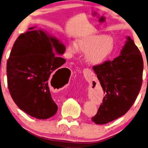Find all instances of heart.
Segmentation results:
<instances>
[{
    "mask_svg": "<svg viewBox=\"0 0 148 148\" xmlns=\"http://www.w3.org/2000/svg\"><path fill=\"white\" fill-rule=\"evenodd\" d=\"M114 49L113 38L105 34L84 36L77 42L70 41L67 45V52L70 55H76L80 51L86 54V62L93 66L105 63L113 55Z\"/></svg>",
    "mask_w": 148,
    "mask_h": 148,
    "instance_id": "1",
    "label": "heart"
}]
</instances>
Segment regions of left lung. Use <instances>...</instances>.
<instances>
[{"label": "left lung", "mask_w": 148, "mask_h": 148, "mask_svg": "<svg viewBox=\"0 0 148 148\" xmlns=\"http://www.w3.org/2000/svg\"><path fill=\"white\" fill-rule=\"evenodd\" d=\"M126 39L119 57L93 67L105 93L97 114L91 118L97 125L107 124L124 115L141 89L144 69L141 53L130 37Z\"/></svg>", "instance_id": "1"}]
</instances>
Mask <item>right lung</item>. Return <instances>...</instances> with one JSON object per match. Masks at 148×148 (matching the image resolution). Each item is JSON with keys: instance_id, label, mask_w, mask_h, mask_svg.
I'll return each instance as SVG.
<instances>
[{"instance_id": "add662e5", "label": "right lung", "mask_w": 148, "mask_h": 148, "mask_svg": "<svg viewBox=\"0 0 148 148\" xmlns=\"http://www.w3.org/2000/svg\"><path fill=\"white\" fill-rule=\"evenodd\" d=\"M65 50L58 39L36 27H29L15 41L7 61V82L12 98L25 113L38 119L56 114L58 107L49 83L58 68L51 84L66 69L60 68L64 58L56 55H62Z\"/></svg>"}]
</instances>
